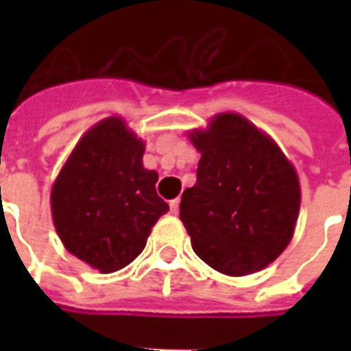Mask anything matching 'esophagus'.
Returning a JSON list of instances; mask_svg holds the SVG:
<instances>
[{
  "instance_id": "obj_1",
  "label": "esophagus",
  "mask_w": 351,
  "mask_h": 351,
  "mask_svg": "<svg viewBox=\"0 0 351 351\" xmlns=\"http://www.w3.org/2000/svg\"><path fill=\"white\" fill-rule=\"evenodd\" d=\"M169 208H171V213H173V215L178 213V208H180V200H178V198H175V200H171Z\"/></svg>"
}]
</instances>
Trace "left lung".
<instances>
[{"instance_id": "obj_1", "label": "left lung", "mask_w": 351, "mask_h": 351, "mask_svg": "<svg viewBox=\"0 0 351 351\" xmlns=\"http://www.w3.org/2000/svg\"><path fill=\"white\" fill-rule=\"evenodd\" d=\"M197 184L182 193L193 251L217 271L242 277L277 258L299 219V176L271 138L234 112L193 131Z\"/></svg>"}]
</instances>
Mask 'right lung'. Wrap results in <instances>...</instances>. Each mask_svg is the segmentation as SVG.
Listing matches in <instances>:
<instances>
[{"label":"right lung","instance_id":"1","mask_svg":"<svg viewBox=\"0 0 351 351\" xmlns=\"http://www.w3.org/2000/svg\"><path fill=\"white\" fill-rule=\"evenodd\" d=\"M143 149L121 118H106L82 136L52 186L63 245L101 273L131 264L169 211L156 195L158 173L143 167Z\"/></svg>","mask_w":351,"mask_h":351}]
</instances>
